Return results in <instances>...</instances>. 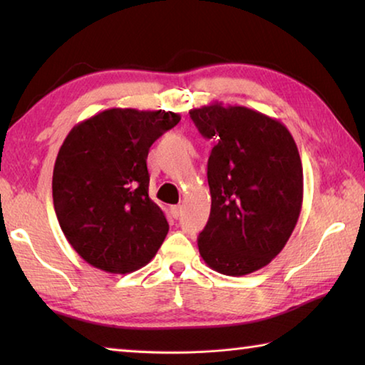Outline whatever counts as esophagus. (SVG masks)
Listing matches in <instances>:
<instances>
[{"label": "esophagus", "instance_id": "1", "mask_svg": "<svg viewBox=\"0 0 365 365\" xmlns=\"http://www.w3.org/2000/svg\"><path fill=\"white\" fill-rule=\"evenodd\" d=\"M170 214H172V217L174 219H178L182 215V206H172L170 207Z\"/></svg>", "mask_w": 365, "mask_h": 365}]
</instances>
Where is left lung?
Here are the masks:
<instances>
[{
  "instance_id": "obj_1",
  "label": "left lung",
  "mask_w": 365,
  "mask_h": 365,
  "mask_svg": "<svg viewBox=\"0 0 365 365\" xmlns=\"http://www.w3.org/2000/svg\"><path fill=\"white\" fill-rule=\"evenodd\" d=\"M215 146L207 160L211 214L197 237L209 267L242 277L262 269L285 248L302 206V165L282 122L245 106L190 110Z\"/></svg>"
}]
</instances>
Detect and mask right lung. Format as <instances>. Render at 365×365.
I'll use <instances>...</instances> for the list:
<instances>
[{
  "label": "right lung",
  "instance_id": "obj_1",
  "mask_svg": "<svg viewBox=\"0 0 365 365\" xmlns=\"http://www.w3.org/2000/svg\"><path fill=\"white\" fill-rule=\"evenodd\" d=\"M180 122L165 110L106 109L67 135L53 170V202L78 256L110 274L138 270L169 232L150 195L146 158Z\"/></svg>",
  "mask_w": 365,
  "mask_h": 365
}]
</instances>
